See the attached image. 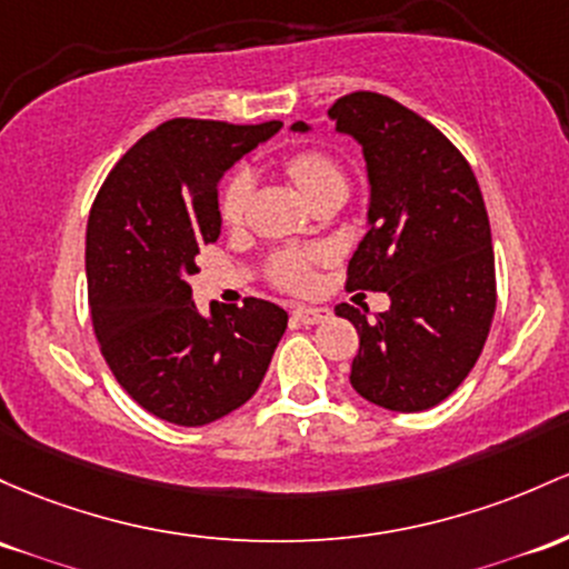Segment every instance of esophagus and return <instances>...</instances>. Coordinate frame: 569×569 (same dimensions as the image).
Here are the masks:
<instances>
[{
  "label": "esophagus",
  "instance_id": "obj_1",
  "mask_svg": "<svg viewBox=\"0 0 569 569\" xmlns=\"http://www.w3.org/2000/svg\"><path fill=\"white\" fill-rule=\"evenodd\" d=\"M329 310L327 308H295V318L302 321L305 327H316V323L329 321Z\"/></svg>",
  "mask_w": 569,
  "mask_h": 569
}]
</instances>
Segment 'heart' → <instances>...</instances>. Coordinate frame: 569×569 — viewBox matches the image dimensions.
Returning <instances> with one entry per match:
<instances>
[{
  "instance_id": "b5f03b06",
  "label": "heart",
  "mask_w": 569,
  "mask_h": 569,
  "mask_svg": "<svg viewBox=\"0 0 569 569\" xmlns=\"http://www.w3.org/2000/svg\"><path fill=\"white\" fill-rule=\"evenodd\" d=\"M286 170H289L291 180L302 189L305 197H310L321 186L332 183V180L342 178L340 164L323 151H297L286 159ZM248 193H251V174L246 170H237L232 178L227 180L221 191V218L223 223L234 227L242 221L246 213ZM318 253L316 251H283L272 256L270 261V278L274 286L286 291H305L313 280V264Z\"/></svg>"
}]
</instances>
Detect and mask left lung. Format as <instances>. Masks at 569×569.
<instances>
[{
    "label": "left lung",
    "instance_id": "1",
    "mask_svg": "<svg viewBox=\"0 0 569 569\" xmlns=\"http://www.w3.org/2000/svg\"><path fill=\"white\" fill-rule=\"evenodd\" d=\"M329 118L359 142L370 178V229L348 261L346 289L391 297L376 321L346 302L335 308L359 332L351 386L386 410H429L470 376L495 318L483 193L459 148L391 97L346 93Z\"/></svg>",
    "mask_w": 569,
    "mask_h": 569
}]
</instances>
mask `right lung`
Wrapping results in <instances>:
<instances>
[{
  "label": "right lung",
  "instance_id": "add662e5",
  "mask_svg": "<svg viewBox=\"0 0 569 569\" xmlns=\"http://www.w3.org/2000/svg\"><path fill=\"white\" fill-rule=\"evenodd\" d=\"M283 127L172 118L134 142L104 178L86 227V280L104 361L140 408L204 427L256 395L286 332L283 308L191 299L199 248L221 234L218 180Z\"/></svg>",
  "mask_w": 569,
  "mask_h": 569
}]
</instances>
